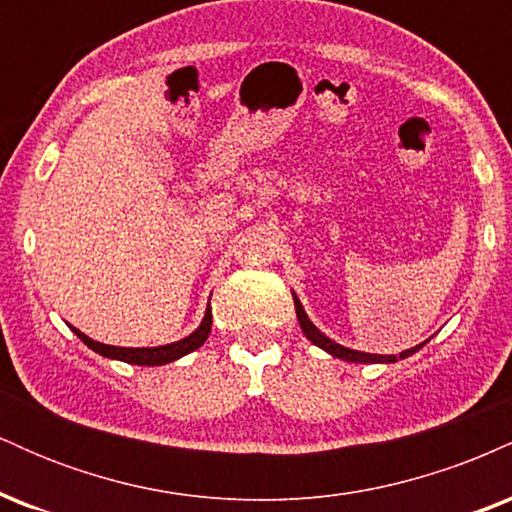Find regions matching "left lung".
<instances>
[{"label": "left lung", "instance_id": "8db88e82", "mask_svg": "<svg viewBox=\"0 0 512 512\" xmlns=\"http://www.w3.org/2000/svg\"><path fill=\"white\" fill-rule=\"evenodd\" d=\"M293 303H296V315H298V322H301V330H303L305 337H308L310 342H313L315 346H320V349H325L327 354L342 358V361H351V363H395L397 358H407V356L414 354V351H419L421 346H424V344H419V346H414V349L402 351V354H399V356H392V354H387V356H383V354H363V351L346 349V346L334 344L330 337H325V334L317 330L313 322L308 320V315H305L303 305H301V301H298L296 296H293Z\"/></svg>", "mask_w": 512, "mask_h": 512}]
</instances>
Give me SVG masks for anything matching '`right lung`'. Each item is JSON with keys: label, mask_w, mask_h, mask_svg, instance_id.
<instances>
[{"label": "right lung", "mask_w": 512, "mask_h": 512, "mask_svg": "<svg viewBox=\"0 0 512 512\" xmlns=\"http://www.w3.org/2000/svg\"><path fill=\"white\" fill-rule=\"evenodd\" d=\"M209 332H211V305L207 308V315H204L202 325H199L197 330L190 334V337L180 339V342H175V344L154 346V349H125V346H108L101 342H93V339L86 337L84 332L74 330L76 337H79L81 342L88 346V349L96 351V354L117 358V361H125V363H134V366H163V363L178 361L180 356L190 354V351L199 349V346L207 342Z\"/></svg>", "instance_id": "right-lung-1"}]
</instances>
